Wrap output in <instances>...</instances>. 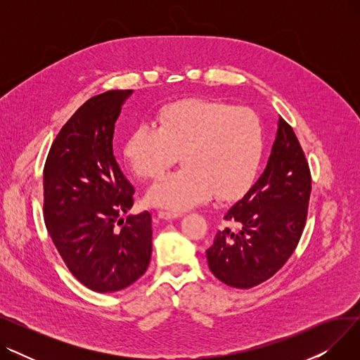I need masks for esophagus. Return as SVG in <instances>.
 Returning <instances> with one entry per match:
<instances>
[{
    "label": "esophagus",
    "mask_w": 360,
    "mask_h": 360,
    "mask_svg": "<svg viewBox=\"0 0 360 360\" xmlns=\"http://www.w3.org/2000/svg\"><path fill=\"white\" fill-rule=\"evenodd\" d=\"M158 216H159L160 219H163V220H175V219H179V217H182V214H181V213L163 212V210H160V212L158 213Z\"/></svg>",
    "instance_id": "obj_1"
}]
</instances>
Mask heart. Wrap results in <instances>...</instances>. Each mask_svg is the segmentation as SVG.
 Instances as JSON below:
<instances>
[{"instance_id":"b5f03b06","label":"heart","mask_w":360,"mask_h":360,"mask_svg":"<svg viewBox=\"0 0 360 360\" xmlns=\"http://www.w3.org/2000/svg\"><path fill=\"white\" fill-rule=\"evenodd\" d=\"M159 129L141 124L124 144V156L139 178L158 179L178 163L185 167L156 182L148 202L186 210L209 201H233L257 181L266 156V129L258 113L233 103L188 98L165 105Z\"/></svg>"}]
</instances>
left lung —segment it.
I'll return each mask as SVG.
<instances>
[{"mask_svg": "<svg viewBox=\"0 0 360 360\" xmlns=\"http://www.w3.org/2000/svg\"><path fill=\"white\" fill-rule=\"evenodd\" d=\"M277 127L267 167L224 216L239 224V232L219 231L205 251L212 273L236 289L273 277L296 250L307 223L309 165L293 128L281 117Z\"/></svg>", "mask_w": 360, "mask_h": 360, "instance_id": "1", "label": "left lung"}]
</instances>
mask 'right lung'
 Segmentation results:
<instances>
[{"mask_svg":"<svg viewBox=\"0 0 360 360\" xmlns=\"http://www.w3.org/2000/svg\"><path fill=\"white\" fill-rule=\"evenodd\" d=\"M131 90L90 98L53 140L44 167V219L65 266L94 292L128 288L147 270L151 214L120 216L134 188L113 156L112 140Z\"/></svg>","mask_w":360,"mask_h":360,"instance_id":"right-lung-1","label":"right lung"}]
</instances>
